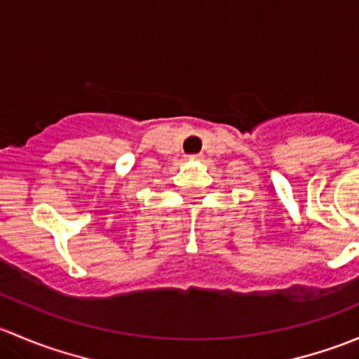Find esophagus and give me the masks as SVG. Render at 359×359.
I'll return each mask as SVG.
<instances>
[{"label": "esophagus", "mask_w": 359, "mask_h": 359, "mask_svg": "<svg viewBox=\"0 0 359 359\" xmlns=\"http://www.w3.org/2000/svg\"><path fill=\"white\" fill-rule=\"evenodd\" d=\"M189 159H201V154H193V156H189Z\"/></svg>", "instance_id": "obj_1"}]
</instances>
